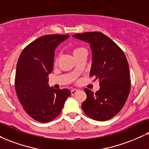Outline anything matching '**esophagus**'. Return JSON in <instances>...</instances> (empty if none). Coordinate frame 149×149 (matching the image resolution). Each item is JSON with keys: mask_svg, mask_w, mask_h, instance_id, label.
I'll return each mask as SVG.
<instances>
[{"mask_svg": "<svg viewBox=\"0 0 149 149\" xmlns=\"http://www.w3.org/2000/svg\"><path fill=\"white\" fill-rule=\"evenodd\" d=\"M71 95H74V94H76L77 92H78V90H77V89H72V90H71Z\"/></svg>", "mask_w": 149, "mask_h": 149, "instance_id": "obj_1", "label": "esophagus"}]
</instances>
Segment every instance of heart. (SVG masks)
<instances>
[{
  "label": "heart",
  "mask_w": 149,
  "mask_h": 149,
  "mask_svg": "<svg viewBox=\"0 0 149 149\" xmlns=\"http://www.w3.org/2000/svg\"><path fill=\"white\" fill-rule=\"evenodd\" d=\"M82 51H85V49H84L83 48H81V47L75 48L74 49H73V55H74V56H76V55L79 54L80 53H81Z\"/></svg>",
  "instance_id": "1"
}]
</instances>
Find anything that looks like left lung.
<instances>
[{
    "label": "left lung",
    "mask_w": 149,
    "mask_h": 149,
    "mask_svg": "<svg viewBox=\"0 0 149 149\" xmlns=\"http://www.w3.org/2000/svg\"><path fill=\"white\" fill-rule=\"evenodd\" d=\"M73 37L90 44V77L99 80L100 89L96 93L84 89L87 99L82 103V110L94 120L103 121L112 119L122 109L130 91L126 55L110 37L100 32L78 33Z\"/></svg>",
    "instance_id": "obj_1"
}]
</instances>
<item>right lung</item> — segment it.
I'll return each instance as SVG.
<instances>
[{"mask_svg":"<svg viewBox=\"0 0 149 149\" xmlns=\"http://www.w3.org/2000/svg\"><path fill=\"white\" fill-rule=\"evenodd\" d=\"M69 35H46L39 37L21 52L17 62L15 89L27 114L36 121L49 122L60 114L68 89H55L48 85L53 67L55 50Z\"/></svg>","mask_w":149,"mask_h":149,"instance_id":"1","label":"right lung"}]
</instances>
